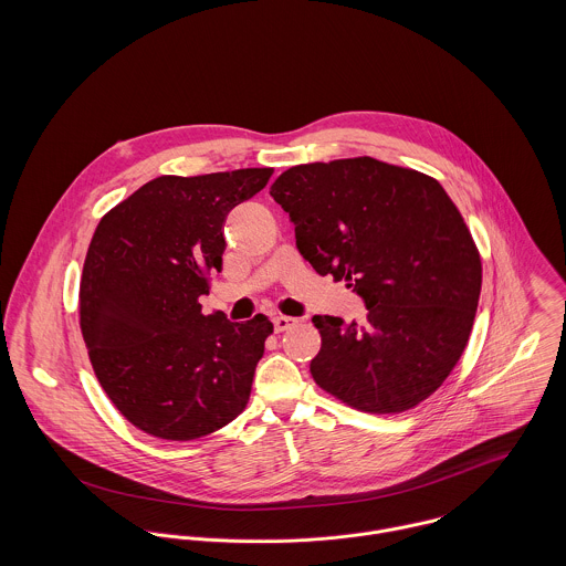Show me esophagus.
<instances>
[{
	"mask_svg": "<svg viewBox=\"0 0 566 566\" xmlns=\"http://www.w3.org/2000/svg\"><path fill=\"white\" fill-rule=\"evenodd\" d=\"M298 323L296 318H290V316H274V321H272V324H274V331L276 333H281V331H287V328H292L294 324Z\"/></svg>",
	"mask_w": 566,
	"mask_h": 566,
	"instance_id": "obj_1",
	"label": "esophagus"
}]
</instances>
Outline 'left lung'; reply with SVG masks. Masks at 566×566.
<instances>
[{"mask_svg": "<svg viewBox=\"0 0 566 566\" xmlns=\"http://www.w3.org/2000/svg\"><path fill=\"white\" fill-rule=\"evenodd\" d=\"M270 196L290 213L303 259L368 310L364 323L314 316V381L373 413L433 395L464 353L482 292L480 252L442 185L357 157L290 167Z\"/></svg>", "mask_w": 566, "mask_h": 566, "instance_id": "8db88e82", "label": "left lung"}]
</instances>
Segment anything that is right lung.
<instances>
[{
    "label": "right lung",
    "mask_w": 566,
    "mask_h": 566,
    "mask_svg": "<svg viewBox=\"0 0 566 566\" xmlns=\"http://www.w3.org/2000/svg\"><path fill=\"white\" fill-rule=\"evenodd\" d=\"M272 167L159 176L111 209L88 243L81 328L115 407L163 440H196L235 420L272 323L202 314L222 270L224 220L259 193Z\"/></svg>",
    "instance_id": "right-lung-1"
}]
</instances>
